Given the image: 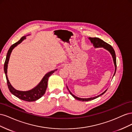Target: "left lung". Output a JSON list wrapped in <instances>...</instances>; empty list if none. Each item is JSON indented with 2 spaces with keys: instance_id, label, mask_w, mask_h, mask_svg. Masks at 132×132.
<instances>
[{
  "instance_id": "obj_1",
  "label": "left lung",
  "mask_w": 132,
  "mask_h": 132,
  "mask_svg": "<svg viewBox=\"0 0 132 132\" xmlns=\"http://www.w3.org/2000/svg\"><path fill=\"white\" fill-rule=\"evenodd\" d=\"M89 39H90L91 43H93V45H94L95 47H96V48L103 47L104 48H105L107 50L109 51L111 53V54H112V57H113V62H114V65H115V71H114V75H113V76H114L115 73H116V71L117 64H116V57L115 52L114 51V49L113 48V47H112L110 45H109V44H108L107 43L105 42V41H103L102 39L99 38H97V37H89ZM67 89H68V90H69L70 94L71 95H72L75 99H77V100H79V101H88L92 100H94L95 98L98 97L99 96H101L102 95L106 93V91H107V90H106V91H105L101 94H100V95H98L97 96H95V97H90V98H79V97L75 96V95L72 94V93H71V92L69 91L68 88V87H67Z\"/></svg>"
}]
</instances>
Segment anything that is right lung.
I'll use <instances>...</instances> for the list:
<instances>
[{
  "label": "right lung",
  "mask_w": 132,
  "mask_h": 132,
  "mask_svg": "<svg viewBox=\"0 0 132 132\" xmlns=\"http://www.w3.org/2000/svg\"><path fill=\"white\" fill-rule=\"evenodd\" d=\"M25 38V36L22 37L19 41L13 44V45L10 47V48L8 50V51H7V53L6 59L4 63V72L6 76L7 86H8V88L10 91L11 92V93L13 94L15 96H16L22 100L28 102H31L37 100L38 99L41 98L42 96H43V95L45 94V92L47 87V82L48 80V78L54 72V70L51 71L50 72L47 73L45 75V77L43 78L41 82L38 84V85L36 87H35V88L31 90L27 91H19L15 89L14 87L11 85L7 77V64H8L10 55L12 52V50L14 49V48L15 47L18 45H19V43H20L23 39Z\"/></svg>",
  "instance_id": "right-lung-1"
}]
</instances>
